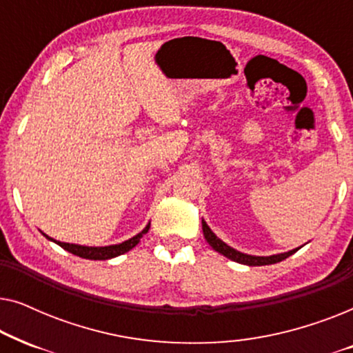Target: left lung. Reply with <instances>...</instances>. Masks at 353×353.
I'll return each mask as SVG.
<instances>
[{
    "label": "left lung",
    "mask_w": 353,
    "mask_h": 353,
    "mask_svg": "<svg viewBox=\"0 0 353 353\" xmlns=\"http://www.w3.org/2000/svg\"><path fill=\"white\" fill-rule=\"evenodd\" d=\"M202 231H204V238L207 239V243L212 245V249L216 250V252H220L221 255H225V257H228L230 260H233V262L249 265V267H260V265L278 263V262H281V260L288 259L289 255L297 252V249H299V248L292 249V250H289V252H284V254L268 255V257H259V255L243 254V252H239V250L230 248V245L225 244L220 238H216L214 231L209 228V225H207L204 220H202Z\"/></svg>",
    "instance_id": "obj_1"
}]
</instances>
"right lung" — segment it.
<instances>
[{
	"mask_svg": "<svg viewBox=\"0 0 353 353\" xmlns=\"http://www.w3.org/2000/svg\"><path fill=\"white\" fill-rule=\"evenodd\" d=\"M149 226L151 223H148L146 228H144L141 233H138L137 236H133V238H130L128 241H123V243L120 244H114V245H104V248H88V245H79V244H69V243H61V241H54L50 236H46L48 239L52 241V243H56L57 245H61L62 249L69 250L70 254L74 255H79L81 259H90V260H109V259H114L117 257V255H122L125 252H128L130 249H133L134 245L139 243V239L143 238V234H146L149 231Z\"/></svg>",
	"mask_w": 353,
	"mask_h": 353,
	"instance_id": "right-lung-1",
	"label": "right lung"
}]
</instances>
